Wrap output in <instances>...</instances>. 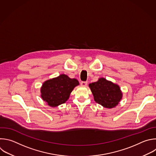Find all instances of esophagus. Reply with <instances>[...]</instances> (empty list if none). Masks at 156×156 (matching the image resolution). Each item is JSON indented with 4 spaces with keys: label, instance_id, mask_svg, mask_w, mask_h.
Wrapping results in <instances>:
<instances>
[{
    "label": "esophagus",
    "instance_id": "obj_1",
    "mask_svg": "<svg viewBox=\"0 0 156 156\" xmlns=\"http://www.w3.org/2000/svg\"><path fill=\"white\" fill-rule=\"evenodd\" d=\"M81 85L82 86H87V82H86V81H82L81 83Z\"/></svg>",
    "mask_w": 156,
    "mask_h": 156
}]
</instances>
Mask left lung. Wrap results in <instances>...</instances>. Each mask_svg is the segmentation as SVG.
<instances>
[{
  "label": "left lung",
  "instance_id": "obj_1",
  "mask_svg": "<svg viewBox=\"0 0 156 156\" xmlns=\"http://www.w3.org/2000/svg\"><path fill=\"white\" fill-rule=\"evenodd\" d=\"M89 87L95 101L104 108H115L122 98L119 86L105 78H100L97 81L90 83Z\"/></svg>",
  "mask_w": 156,
  "mask_h": 156
}]
</instances>
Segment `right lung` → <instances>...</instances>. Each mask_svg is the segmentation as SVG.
<instances>
[{"instance_id":"1","label":"right lung","mask_w":156,"mask_h":156,"mask_svg":"<svg viewBox=\"0 0 156 156\" xmlns=\"http://www.w3.org/2000/svg\"><path fill=\"white\" fill-rule=\"evenodd\" d=\"M79 84L76 79H72L67 75L61 74L43 83L40 95L48 106L56 107L68 100L73 89Z\"/></svg>"}]
</instances>
